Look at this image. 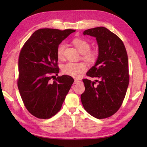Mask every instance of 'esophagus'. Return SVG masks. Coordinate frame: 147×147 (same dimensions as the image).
<instances>
[{"label": "esophagus", "mask_w": 147, "mask_h": 147, "mask_svg": "<svg viewBox=\"0 0 147 147\" xmlns=\"http://www.w3.org/2000/svg\"><path fill=\"white\" fill-rule=\"evenodd\" d=\"M80 83V80H74V84H78V83Z\"/></svg>", "instance_id": "esophagus-1"}]
</instances>
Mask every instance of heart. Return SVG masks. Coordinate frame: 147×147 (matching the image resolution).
<instances>
[{"instance_id": "obj_1", "label": "heart", "mask_w": 147, "mask_h": 147, "mask_svg": "<svg viewBox=\"0 0 147 147\" xmlns=\"http://www.w3.org/2000/svg\"><path fill=\"white\" fill-rule=\"evenodd\" d=\"M74 45L76 49L83 54V58L88 62H94L98 56L96 50H90V43L86 40L80 38H74L73 40ZM65 44L61 43L57 50V55L59 59L64 57ZM86 65L84 62H68L62 65V72L63 74L74 78H78L80 74L84 73L86 70Z\"/></svg>"}]
</instances>
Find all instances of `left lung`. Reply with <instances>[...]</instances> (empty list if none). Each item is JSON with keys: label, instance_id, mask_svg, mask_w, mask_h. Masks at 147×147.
I'll return each instance as SVG.
<instances>
[{"label": "left lung", "instance_id": "1", "mask_svg": "<svg viewBox=\"0 0 147 147\" xmlns=\"http://www.w3.org/2000/svg\"><path fill=\"white\" fill-rule=\"evenodd\" d=\"M83 35L95 36L97 41V61L86 75L99 80L83 79L85 90L81 100L88 113L105 119L119 109L126 96L129 81L127 52L119 37L105 27L86 30Z\"/></svg>", "mask_w": 147, "mask_h": 147}]
</instances>
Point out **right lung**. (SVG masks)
<instances>
[{"label": "right lung", "mask_w": 147, "mask_h": 147, "mask_svg": "<svg viewBox=\"0 0 147 147\" xmlns=\"http://www.w3.org/2000/svg\"><path fill=\"white\" fill-rule=\"evenodd\" d=\"M74 30L42 28L24 43L18 59V87L22 100L31 114L49 119L61 110L74 82L70 76L56 78L59 68L57 50ZM55 77L53 82L50 80Z\"/></svg>", "instance_id": "obj_1"}]
</instances>
